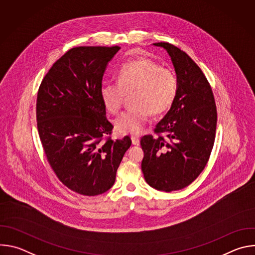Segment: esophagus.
Instances as JSON below:
<instances>
[{"label": "esophagus", "mask_w": 255, "mask_h": 255, "mask_svg": "<svg viewBox=\"0 0 255 255\" xmlns=\"http://www.w3.org/2000/svg\"><path fill=\"white\" fill-rule=\"evenodd\" d=\"M131 141H132L133 145H138L139 142H140V140L137 136H131Z\"/></svg>", "instance_id": "obj_1"}]
</instances>
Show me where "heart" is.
Returning <instances> with one entry per match:
<instances>
[{"label": "heart", "instance_id": "1", "mask_svg": "<svg viewBox=\"0 0 255 255\" xmlns=\"http://www.w3.org/2000/svg\"><path fill=\"white\" fill-rule=\"evenodd\" d=\"M174 72L142 57L122 65L118 83L105 81L100 87L101 100L107 110L118 113L126 95H130L132 107L115 120V128L121 134L139 135L146 126L150 115H158L170 108L177 94Z\"/></svg>", "mask_w": 255, "mask_h": 255}]
</instances>
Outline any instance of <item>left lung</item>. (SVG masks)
<instances>
[{
    "mask_svg": "<svg viewBox=\"0 0 255 255\" xmlns=\"http://www.w3.org/2000/svg\"><path fill=\"white\" fill-rule=\"evenodd\" d=\"M153 45L170 56L178 87L169 111L156 125L158 136L141 138V169L150 187L172 192L188 187L205 168L215 141L217 110L212 89L196 62L172 44Z\"/></svg>",
    "mask_w": 255,
    "mask_h": 255,
    "instance_id": "obj_1",
    "label": "left lung"
}]
</instances>
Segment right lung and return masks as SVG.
Listing matches in <instances>:
<instances>
[{
    "instance_id": "add662e5",
    "label": "right lung",
    "mask_w": 255,
    "mask_h": 255,
    "mask_svg": "<svg viewBox=\"0 0 255 255\" xmlns=\"http://www.w3.org/2000/svg\"><path fill=\"white\" fill-rule=\"evenodd\" d=\"M119 46L69 49L48 70L37 94L36 118L47 160L61 183L84 196L110 190L131 145L102 139L113 125L106 118L100 87Z\"/></svg>"
}]
</instances>
